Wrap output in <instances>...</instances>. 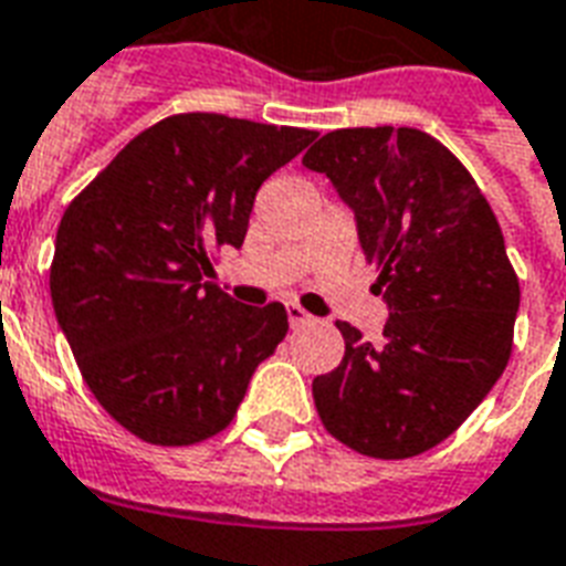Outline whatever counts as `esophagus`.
<instances>
[{
    "instance_id": "esophagus-1",
    "label": "esophagus",
    "mask_w": 566,
    "mask_h": 566,
    "mask_svg": "<svg viewBox=\"0 0 566 566\" xmlns=\"http://www.w3.org/2000/svg\"><path fill=\"white\" fill-rule=\"evenodd\" d=\"M287 321H291V327H306L312 315L300 303H287Z\"/></svg>"
}]
</instances>
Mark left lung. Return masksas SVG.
Instances as JSON below:
<instances>
[{
  "label": "left lung",
  "mask_w": 566,
  "mask_h": 566,
  "mask_svg": "<svg viewBox=\"0 0 566 566\" xmlns=\"http://www.w3.org/2000/svg\"><path fill=\"white\" fill-rule=\"evenodd\" d=\"M303 166L355 209L391 308L379 345L336 321L343 364L312 381L321 424L367 458H416L451 437L510 364L522 291L500 223L467 166L421 129H333Z\"/></svg>",
  "instance_id": "8db88e82"
}]
</instances>
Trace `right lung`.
I'll return each instance as SVG.
<instances>
[{
  "label": "right lung",
  "instance_id": "add662e5",
  "mask_svg": "<svg viewBox=\"0 0 566 566\" xmlns=\"http://www.w3.org/2000/svg\"><path fill=\"white\" fill-rule=\"evenodd\" d=\"M312 129L190 112L139 133L56 230L51 300L91 394L150 446L221 433L287 333L282 303L239 306L209 282L242 245L260 185Z\"/></svg>",
  "mask_w": 566,
  "mask_h": 566
}]
</instances>
